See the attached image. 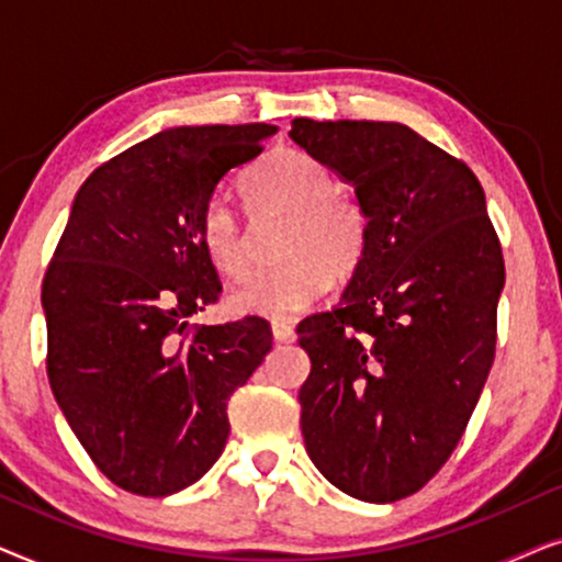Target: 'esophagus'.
<instances>
[{
	"mask_svg": "<svg viewBox=\"0 0 562 562\" xmlns=\"http://www.w3.org/2000/svg\"><path fill=\"white\" fill-rule=\"evenodd\" d=\"M271 333H273V340L276 342H294L296 340L294 327L286 325V322H273Z\"/></svg>",
	"mask_w": 562,
	"mask_h": 562,
	"instance_id": "1",
	"label": "esophagus"
}]
</instances>
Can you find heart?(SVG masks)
Instances as JSON below:
<instances>
[{"label": "heart", "instance_id": "heart-1", "mask_svg": "<svg viewBox=\"0 0 562 562\" xmlns=\"http://www.w3.org/2000/svg\"><path fill=\"white\" fill-rule=\"evenodd\" d=\"M243 191L256 220L289 217L281 266L258 273L229 296L237 314L291 319L327 294L335 276H350L368 248V214L358 199L337 191V179L304 150L268 153L245 176ZM199 240L210 263L229 279L252 266V237L222 196H212L199 217Z\"/></svg>", "mask_w": 562, "mask_h": 562}]
</instances>
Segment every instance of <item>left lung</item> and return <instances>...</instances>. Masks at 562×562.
Wrapping results in <instances>:
<instances>
[{
	"instance_id": "obj_1",
	"label": "left lung",
	"mask_w": 562,
	"mask_h": 562,
	"mask_svg": "<svg viewBox=\"0 0 562 562\" xmlns=\"http://www.w3.org/2000/svg\"><path fill=\"white\" fill-rule=\"evenodd\" d=\"M291 140L356 189L368 248L340 306L296 327L312 463L352 498L419 491L452 456L496 350L502 245L463 160L398 122H291Z\"/></svg>"
}]
</instances>
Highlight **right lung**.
<instances>
[{
  "label": "right lung",
  "instance_id": "1",
  "mask_svg": "<svg viewBox=\"0 0 562 562\" xmlns=\"http://www.w3.org/2000/svg\"><path fill=\"white\" fill-rule=\"evenodd\" d=\"M273 125L171 127L83 181L43 281L48 381L68 427L114 486L168 496L225 450L227 402L263 363L271 327L191 329L222 283L199 217Z\"/></svg>",
  "mask_w": 562,
  "mask_h": 562
}]
</instances>
